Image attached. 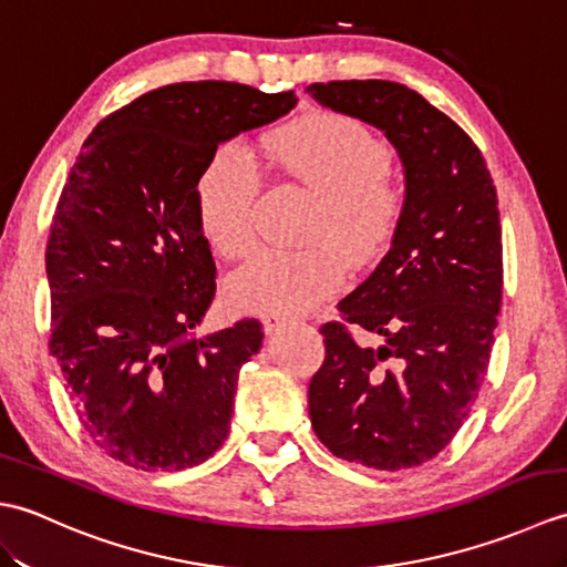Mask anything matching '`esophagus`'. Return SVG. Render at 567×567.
<instances>
[{"instance_id":"34e87169","label":"esophagus","mask_w":567,"mask_h":567,"mask_svg":"<svg viewBox=\"0 0 567 567\" xmlns=\"http://www.w3.org/2000/svg\"><path fill=\"white\" fill-rule=\"evenodd\" d=\"M287 323H290V319H285V317H275V315L262 317V331L275 333V331H280L282 327H287Z\"/></svg>"}]
</instances>
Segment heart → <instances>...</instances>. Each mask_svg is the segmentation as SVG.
I'll return each instance as SVG.
<instances>
[{
    "label": "heart",
    "instance_id": "obj_1",
    "mask_svg": "<svg viewBox=\"0 0 567 567\" xmlns=\"http://www.w3.org/2000/svg\"><path fill=\"white\" fill-rule=\"evenodd\" d=\"M260 155L321 199L305 250H260L226 280L228 305L295 315L319 305L353 268L388 248L404 209V187L390 177L392 153L358 118L309 112L270 131ZM258 173L240 146H224L197 179V214L209 244L226 258L256 246Z\"/></svg>",
    "mask_w": 567,
    "mask_h": 567
}]
</instances>
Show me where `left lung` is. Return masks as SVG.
Masks as SVG:
<instances>
[{
  "mask_svg": "<svg viewBox=\"0 0 567 567\" xmlns=\"http://www.w3.org/2000/svg\"><path fill=\"white\" fill-rule=\"evenodd\" d=\"M331 112L382 131L404 167L392 246L323 323L309 382L319 441L348 463L406 470L439 455L483 388L502 305V226L483 153L419 92L388 80L315 82ZM378 334L358 347L347 323Z\"/></svg>",
  "mask_w": 567,
  "mask_h": 567,
  "instance_id": "left-lung-1",
  "label": "left lung"
}]
</instances>
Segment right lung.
Wrapping results in <instances>:
<instances>
[{"mask_svg": "<svg viewBox=\"0 0 567 567\" xmlns=\"http://www.w3.org/2000/svg\"><path fill=\"white\" fill-rule=\"evenodd\" d=\"M295 92L177 82L110 114L82 143L45 248L51 355L84 431L146 473L207 461L231 429L258 319L197 336L216 265L197 179L221 143L295 110Z\"/></svg>", "mask_w": 567, "mask_h": 567, "instance_id": "obj_1", "label": "right lung"}]
</instances>
